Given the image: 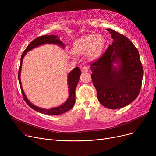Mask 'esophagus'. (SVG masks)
I'll use <instances>...</instances> for the list:
<instances>
[{
	"mask_svg": "<svg viewBox=\"0 0 156 156\" xmlns=\"http://www.w3.org/2000/svg\"><path fill=\"white\" fill-rule=\"evenodd\" d=\"M81 71H82V72H83V73H86V72H87L88 71V69L87 67L83 66V67H82V68H81Z\"/></svg>",
	"mask_w": 156,
	"mask_h": 156,
	"instance_id": "1",
	"label": "esophagus"
}]
</instances>
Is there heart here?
<instances>
[{
	"mask_svg": "<svg viewBox=\"0 0 156 156\" xmlns=\"http://www.w3.org/2000/svg\"><path fill=\"white\" fill-rule=\"evenodd\" d=\"M104 44L105 39L101 34H88L77 39L73 43L72 51L76 55L87 52L88 58L94 60L101 55Z\"/></svg>",
	"mask_w": 156,
	"mask_h": 156,
	"instance_id": "1",
	"label": "heart"
}]
</instances>
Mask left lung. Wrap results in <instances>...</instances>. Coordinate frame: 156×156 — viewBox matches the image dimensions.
I'll return each instance as SVG.
<instances>
[{"label":"left lung","mask_w":156,"mask_h":156,"mask_svg":"<svg viewBox=\"0 0 156 156\" xmlns=\"http://www.w3.org/2000/svg\"><path fill=\"white\" fill-rule=\"evenodd\" d=\"M114 41L90 68L98 100L111 109L123 108L136 99L140 91L143 68L133 44L123 35L107 29ZM119 63V68L113 63Z\"/></svg>","instance_id":"1"}]
</instances>
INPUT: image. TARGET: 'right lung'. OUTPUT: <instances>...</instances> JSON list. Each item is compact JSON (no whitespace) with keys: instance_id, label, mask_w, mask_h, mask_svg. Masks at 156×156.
<instances>
[{"instance_id":"1","label":"right lung","mask_w":156,"mask_h":156,"mask_svg":"<svg viewBox=\"0 0 156 156\" xmlns=\"http://www.w3.org/2000/svg\"><path fill=\"white\" fill-rule=\"evenodd\" d=\"M45 44H57L62 46L63 48L64 47V44L61 42V41L58 39V37L56 35H43L38 37V38L34 39L32 42L27 46L25 50L23 52V54L21 57V63L20 66L19 68L18 71V79L20 84V87L21 90V92L23 94V99L26 103L30 106V107L39 112L48 114V115H59V114H63L66 112L70 110L73 107L75 102V90L76 88V86L78 85V81L80 79V76L81 75V71L78 67H76L75 69H73L71 72H70L68 75V86H69V96L68 100L66 101L64 104L60 105L59 107H57L52 109H42L37 107V106L32 104L28 99L27 98L25 94H24L23 90L21 87V82L20 79V73H21V69L22 66V62L24 56L26 55L27 52L31 51V49L34 48L35 47L39 46L40 45Z\"/></svg>"}]
</instances>
